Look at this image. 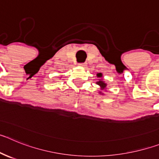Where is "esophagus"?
<instances>
[{
  "instance_id": "obj_1",
  "label": "esophagus",
  "mask_w": 159,
  "mask_h": 159,
  "mask_svg": "<svg viewBox=\"0 0 159 159\" xmlns=\"http://www.w3.org/2000/svg\"><path fill=\"white\" fill-rule=\"evenodd\" d=\"M79 66H80V67H85L87 66L86 63H82V64H79Z\"/></svg>"
}]
</instances>
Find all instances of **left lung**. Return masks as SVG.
<instances>
[{
  "mask_svg": "<svg viewBox=\"0 0 159 159\" xmlns=\"http://www.w3.org/2000/svg\"><path fill=\"white\" fill-rule=\"evenodd\" d=\"M96 76L98 77V78H99V80L96 82V84H98L99 87H100L101 90H102V91L104 90V91H106V92H107V83H105V81L103 80V79H102V73H97ZM99 93L100 94V95H104V94L102 93V92H99Z\"/></svg>",
  "mask_w": 159,
  "mask_h": 159,
  "instance_id": "obj_1",
  "label": "left lung"
}]
</instances>
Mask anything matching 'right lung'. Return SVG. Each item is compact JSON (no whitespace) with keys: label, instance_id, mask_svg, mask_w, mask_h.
Segmentation results:
<instances>
[{"label":"right lung","instance_id":"add662e5","mask_svg":"<svg viewBox=\"0 0 159 159\" xmlns=\"http://www.w3.org/2000/svg\"><path fill=\"white\" fill-rule=\"evenodd\" d=\"M60 78H61V77H60Z\"/></svg>","mask_w":159,"mask_h":159}]
</instances>
